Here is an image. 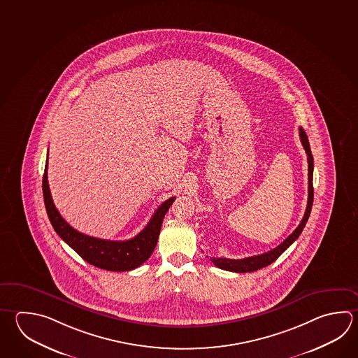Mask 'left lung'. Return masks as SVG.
<instances>
[{
	"label": "left lung",
	"instance_id": "obj_1",
	"mask_svg": "<svg viewBox=\"0 0 358 358\" xmlns=\"http://www.w3.org/2000/svg\"><path fill=\"white\" fill-rule=\"evenodd\" d=\"M299 135H300V141L303 144V149L308 155V205H306V210L303 214V220L299 224L296 229L291 233L290 236H287L282 243L277 245L276 248L272 250H268L267 253H262L258 256L247 257L243 259H230V258H210L211 262L215 264L216 267L222 268V270L231 271V272H239V273H244V272H253V271L261 270L266 266L275 262L278 257L282 255L285 250L290 247L291 244L296 241L299 236L301 234L306 222L310 216L311 206H313V200H314V189H313V171H314V159H313V155H311L310 144H309V139L308 135L305 133L303 128H299Z\"/></svg>",
	"mask_w": 358,
	"mask_h": 358
}]
</instances>
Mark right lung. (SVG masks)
Masks as SVG:
<instances>
[{
  "instance_id": "right-lung-1",
  "label": "right lung",
  "mask_w": 358,
  "mask_h": 358,
  "mask_svg": "<svg viewBox=\"0 0 358 358\" xmlns=\"http://www.w3.org/2000/svg\"><path fill=\"white\" fill-rule=\"evenodd\" d=\"M43 196L48 217L57 234L88 264L102 270L116 272L134 270L148 259L158 242L163 217L176 200V197L166 200L155 210L147 227L134 238L128 241H108L80 233L62 217L53 203L48 185V159L43 176Z\"/></svg>"
}]
</instances>
